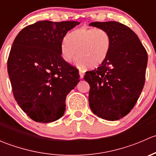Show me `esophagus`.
Returning a JSON list of instances; mask_svg holds the SVG:
<instances>
[{"label":"esophagus","mask_w":156,"mask_h":156,"mask_svg":"<svg viewBox=\"0 0 156 156\" xmlns=\"http://www.w3.org/2000/svg\"><path fill=\"white\" fill-rule=\"evenodd\" d=\"M79 75H80V78L82 79L83 78H84V71L81 70V69H80L79 70Z\"/></svg>","instance_id":"1"}]
</instances>
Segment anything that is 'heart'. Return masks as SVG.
<instances>
[{
  "label": "heart",
  "instance_id": "b5f03b06",
  "mask_svg": "<svg viewBox=\"0 0 156 156\" xmlns=\"http://www.w3.org/2000/svg\"><path fill=\"white\" fill-rule=\"evenodd\" d=\"M111 48V37L106 30L80 28L70 32L61 44L60 53L66 62L77 59L78 65L94 69L107 57Z\"/></svg>",
  "mask_w": 156,
  "mask_h": 156
}]
</instances>
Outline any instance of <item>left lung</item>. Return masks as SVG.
<instances>
[{"mask_svg":"<svg viewBox=\"0 0 156 156\" xmlns=\"http://www.w3.org/2000/svg\"><path fill=\"white\" fill-rule=\"evenodd\" d=\"M90 26L106 30L111 37V48L104 62L84 75L90 87V108L101 119L119 120L130 112L142 92L147 53L137 35L122 23L94 22Z\"/></svg>","mask_w":156,"mask_h":156,"instance_id":"1","label":"left lung"}]
</instances>
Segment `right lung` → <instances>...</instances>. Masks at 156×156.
<instances>
[{
    "instance_id": "add662e5",
    "label": "right lung",
    "mask_w": 156,
    "mask_h": 156,
    "mask_svg": "<svg viewBox=\"0 0 156 156\" xmlns=\"http://www.w3.org/2000/svg\"><path fill=\"white\" fill-rule=\"evenodd\" d=\"M80 23L39 21L16 37L7 61L14 98L29 118L49 123L66 111V98L79 82L78 70L62 59L64 36Z\"/></svg>"
}]
</instances>
